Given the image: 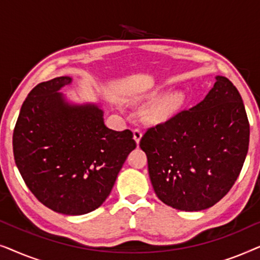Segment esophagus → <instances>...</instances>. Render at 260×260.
<instances>
[{
    "mask_svg": "<svg viewBox=\"0 0 260 260\" xmlns=\"http://www.w3.org/2000/svg\"><path fill=\"white\" fill-rule=\"evenodd\" d=\"M142 135H143V134H142V130L140 129V127H135V129H134V138H135V141H136L137 145L140 144Z\"/></svg>",
    "mask_w": 260,
    "mask_h": 260,
    "instance_id": "1",
    "label": "esophagus"
}]
</instances>
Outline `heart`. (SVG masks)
Returning <instances> with one entry per match:
<instances>
[{
  "label": "heart",
  "mask_w": 260,
  "mask_h": 260,
  "mask_svg": "<svg viewBox=\"0 0 260 260\" xmlns=\"http://www.w3.org/2000/svg\"><path fill=\"white\" fill-rule=\"evenodd\" d=\"M181 104H182V97H181L180 94L169 95V97H167L163 99V101L157 103V104L148 112L147 118L149 122L152 123L163 122V120L168 119L169 117L180 108Z\"/></svg>",
  "instance_id": "b5f03b06"
}]
</instances>
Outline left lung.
I'll return each mask as SVG.
<instances>
[{
  "label": "left lung",
  "mask_w": 260,
  "mask_h": 260,
  "mask_svg": "<svg viewBox=\"0 0 260 260\" xmlns=\"http://www.w3.org/2000/svg\"><path fill=\"white\" fill-rule=\"evenodd\" d=\"M250 124L226 77L194 108L149 127L140 147L159 200L186 212L209 208L233 187L246 158Z\"/></svg>",
  "instance_id": "obj_1"
}]
</instances>
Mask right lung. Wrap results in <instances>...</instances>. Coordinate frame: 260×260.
Here are the masks:
<instances>
[{"label": "right lung", "instance_id": "add662e5", "mask_svg": "<svg viewBox=\"0 0 260 260\" xmlns=\"http://www.w3.org/2000/svg\"><path fill=\"white\" fill-rule=\"evenodd\" d=\"M70 77L38 84L21 108L13 134L17 169L34 197L56 213L86 214L109 197L127 155L130 130L105 126L97 105H70L60 88Z\"/></svg>", "mask_w": 260, "mask_h": 260}]
</instances>
